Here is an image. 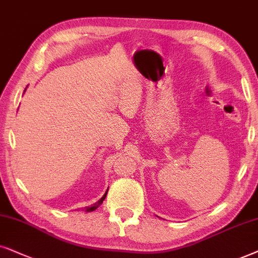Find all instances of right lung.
<instances>
[{
  "mask_svg": "<svg viewBox=\"0 0 258 258\" xmlns=\"http://www.w3.org/2000/svg\"><path fill=\"white\" fill-rule=\"evenodd\" d=\"M107 191H108V190H107ZM107 191H106V194H105L104 196H102V197H101V199H100V201H98V202H97V203H95V204H93V205H91V207L86 208V210H87V211L89 212V211H93V210H95V209H97V208H99V207H100V205L102 204V202H104V199L106 198V195H107Z\"/></svg>",
  "mask_w": 258,
  "mask_h": 258,
  "instance_id": "obj_1",
  "label": "right lung"
}]
</instances>
